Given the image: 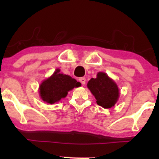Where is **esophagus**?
Wrapping results in <instances>:
<instances>
[{
    "label": "esophagus",
    "instance_id": "34e87169",
    "mask_svg": "<svg viewBox=\"0 0 159 159\" xmlns=\"http://www.w3.org/2000/svg\"><path fill=\"white\" fill-rule=\"evenodd\" d=\"M79 81L81 82L82 85H84L85 82H86V78H79Z\"/></svg>",
    "mask_w": 159,
    "mask_h": 159
}]
</instances>
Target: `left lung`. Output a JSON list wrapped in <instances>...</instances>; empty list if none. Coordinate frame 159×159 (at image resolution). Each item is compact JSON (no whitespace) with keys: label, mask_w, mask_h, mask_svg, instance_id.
<instances>
[{"label":"left lung","mask_w":159,"mask_h":159,"mask_svg":"<svg viewBox=\"0 0 159 159\" xmlns=\"http://www.w3.org/2000/svg\"><path fill=\"white\" fill-rule=\"evenodd\" d=\"M87 87L96 98L97 105L104 108L114 107L119 99L117 84L105 72H98L96 78H91L88 81Z\"/></svg>","instance_id":"obj_1"}]
</instances>
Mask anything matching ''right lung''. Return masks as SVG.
Returning a JSON list of instances; mask_svg holds the SVG:
<instances>
[{
  "instance_id": "obj_1",
  "label": "right lung",
  "mask_w": 159,
  "mask_h": 159,
  "mask_svg": "<svg viewBox=\"0 0 159 159\" xmlns=\"http://www.w3.org/2000/svg\"><path fill=\"white\" fill-rule=\"evenodd\" d=\"M81 84L75 78L68 75L61 73V70L57 69L50 77L40 84L39 96L45 102L54 104L65 98L69 91L75 87H81Z\"/></svg>"
}]
</instances>
